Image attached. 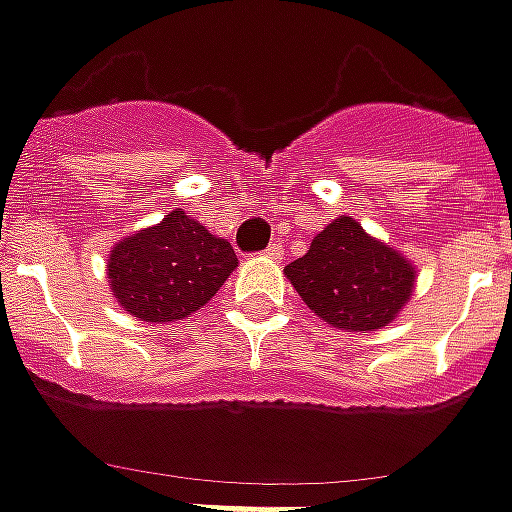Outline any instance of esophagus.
Returning <instances> with one entry per match:
<instances>
[{
    "mask_svg": "<svg viewBox=\"0 0 512 512\" xmlns=\"http://www.w3.org/2000/svg\"><path fill=\"white\" fill-rule=\"evenodd\" d=\"M266 257H272V260H280V255H283V246L280 243H269L266 246V252H263Z\"/></svg>",
    "mask_w": 512,
    "mask_h": 512,
    "instance_id": "34e87169",
    "label": "esophagus"
}]
</instances>
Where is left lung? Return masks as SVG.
Listing matches in <instances>:
<instances>
[{"instance_id": "8db88e82", "label": "left lung", "mask_w": 512, "mask_h": 512, "mask_svg": "<svg viewBox=\"0 0 512 512\" xmlns=\"http://www.w3.org/2000/svg\"><path fill=\"white\" fill-rule=\"evenodd\" d=\"M286 277L320 320L345 331L388 326L414 289L411 263L345 215L286 266Z\"/></svg>"}]
</instances>
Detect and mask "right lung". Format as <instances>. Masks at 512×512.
Returning <instances> with one entry per match:
<instances>
[{
  "label": "right lung",
  "mask_w": 512,
  "mask_h": 512,
  "mask_svg": "<svg viewBox=\"0 0 512 512\" xmlns=\"http://www.w3.org/2000/svg\"><path fill=\"white\" fill-rule=\"evenodd\" d=\"M238 266L235 249L186 212L124 238L107 274L118 303L147 323H172L212 300Z\"/></svg>",
  "instance_id": "right-lung-1"
}]
</instances>
